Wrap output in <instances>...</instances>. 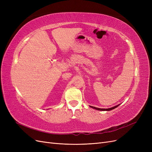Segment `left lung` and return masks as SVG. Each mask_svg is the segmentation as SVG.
<instances>
[{"mask_svg":"<svg viewBox=\"0 0 152 152\" xmlns=\"http://www.w3.org/2000/svg\"><path fill=\"white\" fill-rule=\"evenodd\" d=\"M119 104L117 105V106H115V107H112V108H107V109H104V108H96V107H92V106H91V108H93L94 109H96V110H101V111H110V110H112L113 109H115V108H117V107H118Z\"/></svg>","mask_w":152,"mask_h":152,"instance_id":"obj_1","label":"left lung"}]
</instances>
